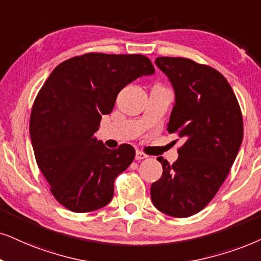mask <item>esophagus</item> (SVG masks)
I'll return each mask as SVG.
<instances>
[{"label": "esophagus", "mask_w": 261, "mask_h": 261, "mask_svg": "<svg viewBox=\"0 0 261 261\" xmlns=\"http://www.w3.org/2000/svg\"><path fill=\"white\" fill-rule=\"evenodd\" d=\"M146 158H148V155L144 154L143 151H140V150H137L136 155H135V159H136V160H143V159H146Z\"/></svg>", "instance_id": "34e87169"}]
</instances>
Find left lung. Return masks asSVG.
<instances>
[{
  "instance_id": "8db88e82",
  "label": "left lung",
  "mask_w": 261,
  "mask_h": 261,
  "mask_svg": "<svg viewBox=\"0 0 261 261\" xmlns=\"http://www.w3.org/2000/svg\"><path fill=\"white\" fill-rule=\"evenodd\" d=\"M172 84L176 102L167 131L183 138L178 160L164 158L163 176L150 197L160 212L187 218L203 210L230 172L242 143L243 120L226 78L207 65L186 58L155 60Z\"/></svg>"
}]
</instances>
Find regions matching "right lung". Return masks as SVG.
I'll return each instance as SVG.
<instances>
[{"mask_svg": "<svg viewBox=\"0 0 261 261\" xmlns=\"http://www.w3.org/2000/svg\"><path fill=\"white\" fill-rule=\"evenodd\" d=\"M154 72L143 55L88 53L61 62L43 84L30 136L51 194L67 210L91 212L110 203L115 177L133 163L135 149L130 144L108 149L94 134L121 89Z\"/></svg>", "mask_w": 261, "mask_h": 261, "instance_id": "1", "label": "right lung"}]
</instances>
